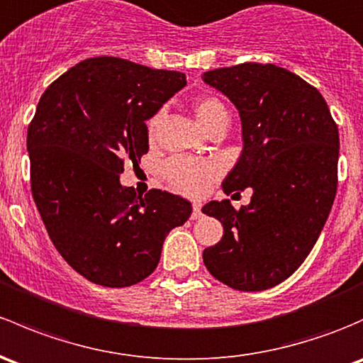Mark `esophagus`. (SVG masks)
<instances>
[{
	"label": "esophagus",
	"mask_w": 363,
	"mask_h": 363,
	"mask_svg": "<svg viewBox=\"0 0 363 363\" xmlns=\"http://www.w3.org/2000/svg\"><path fill=\"white\" fill-rule=\"evenodd\" d=\"M200 217H201V205L200 203H193L191 219H200Z\"/></svg>",
	"instance_id": "34e87169"
}]
</instances>
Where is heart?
Segmentation results:
<instances>
[{"mask_svg": "<svg viewBox=\"0 0 363 363\" xmlns=\"http://www.w3.org/2000/svg\"><path fill=\"white\" fill-rule=\"evenodd\" d=\"M193 111L196 116L198 123L205 132L212 128L213 125L220 121H228V111L223 102L213 95H201L193 102ZM160 114H155L147 121V132L150 137L156 130ZM167 181L170 182L172 188L177 191L189 194V196H201L208 189V186L219 175V167L212 162H203V160L184 158V156H175L170 158L163 167Z\"/></svg>", "mask_w": 363, "mask_h": 363, "instance_id": "obj_1", "label": "heart"}]
</instances>
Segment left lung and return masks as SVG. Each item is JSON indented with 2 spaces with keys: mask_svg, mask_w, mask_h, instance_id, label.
Listing matches in <instances>:
<instances>
[{
  "mask_svg": "<svg viewBox=\"0 0 363 363\" xmlns=\"http://www.w3.org/2000/svg\"><path fill=\"white\" fill-rule=\"evenodd\" d=\"M201 78L230 97L242 118L243 151L224 193L254 191L247 207L223 200L201 208L224 228L220 242L203 250V262L228 287L266 291L303 264L329 217L337 125L315 86L274 64H236Z\"/></svg>",
  "mask_w": 363,
  "mask_h": 363,
  "instance_id": "left-lung-1",
  "label": "left lung"
}]
</instances>
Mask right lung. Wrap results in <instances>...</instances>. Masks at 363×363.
<instances>
[{"mask_svg":"<svg viewBox=\"0 0 363 363\" xmlns=\"http://www.w3.org/2000/svg\"><path fill=\"white\" fill-rule=\"evenodd\" d=\"M186 85L179 71L118 57L82 60L43 91L28 128L30 191L64 261L102 287L155 272L163 240L191 216L179 194H137L125 163L150 150L146 120Z\"/></svg>","mask_w":363,"mask_h":363,"instance_id":"right-lung-1","label":"right lung"}]
</instances>
